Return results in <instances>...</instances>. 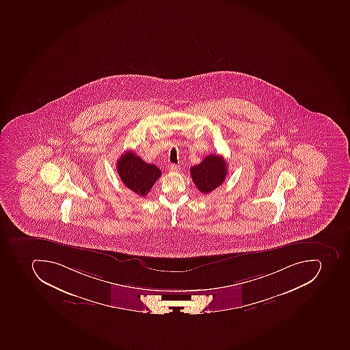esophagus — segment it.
Masks as SVG:
<instances>
[{
    "label": "esophagus",
    "mask_w": 350,
    "mask_h": 350,
    "mask_svg": "<svg viewBox=\"0 0 350 350\" xmlns=\"http://www.w3.org/2000/svg\"><path fill=\"white\" fill-rule=\"evenodd\" d=\"M169 171H172V172H176V171H180V169H181V167H180V165H176V163H170V165H168Z\"/></svg>",
    "instance_id": "obj_1"
}]
</instances>
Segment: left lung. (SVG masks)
Returning a JSON list of instances; mask_svg holds the SVG:
<instances>
[{
	"label": "left lung",
	"mask_w": 350,
	"mask_h": 350,
	"mask_svg": "<svg viewBox=\"0 0 350 350\" xmlns=\"http://www.w3.org/2000/svg\"><path fill=\"white\" fill-rule=\"evenodd\" d=\"M227 163L219 154H208L202 163L190 168L193 182L204 194L211 192L225 181Z\"/></svg>",
	"instance_id": "obj_1"
}]
</instances>
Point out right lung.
Returning <instances> with one entry per match:
<instances>
[{
  "mask_svg": "<svg viewBox=\"0 0 350 350\" xmlns=\"http://www.w3.org/2000/svg\"><path fill=\"white\" fill-rule=\"evenodd\" d=\"M117 169L120 179L125 187L139 196H147L154 182L161 176L158 167L145 163L131 150L124 152L118 160Z\"/></svg>",
  "mask_w": 350,
  "mask_h": 350,
  "instance_id": "1",
  "label": "right lung"
}]
</instances>
